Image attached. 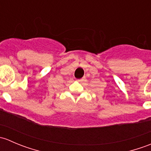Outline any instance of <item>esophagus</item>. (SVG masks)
Here are the masks:
<instances>
[{
  "instance_id": "1",
  "label": "esophagus",
  "mask_w": 151,
  "mask_h": 151,
  "mask_svg": "<svg viewBox=\"0 0 151 151\" xmlns=\"http://www.w3.org/2000/svg\"><path fill=\"white\" fill-rule=\"evenodd\" d=\"M78 80L79 82H82V81H83V80H84V78H82V79H79V80Z\"/></svg>"
}]
</instances>
